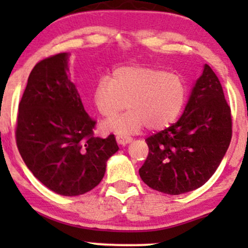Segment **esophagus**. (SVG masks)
Segmentation results:
<instances>
[{
	"mask_svg": "<svg viewBox=\"0 0 248 248\" xmlns=\"http://www.w3.org/2000/svg\"><path fill=\"white\" fill-rule=\"evenodd\" d=\"M132 141H133V138H130V136L116 135V142H118L119 144H121V146H124V144L130 143Z\"/></svg>",
	"mask_w": 248,
	"mask_h": 248,
	"instance_id": "1",
	"label": "esophagus"
}]
</instances>
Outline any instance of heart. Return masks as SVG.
Returning <instances> with one entry per match:
<instances>
[{"label": "heart", "mask_w": 248, "mask_h": 248, "mask_svg": "<svg viewBox=\"0 0 248 248\" xmlns=\"http://www.w3.org/2000/svg\"><path fill=\"white\" fill-rule=\"evenodd\" d=\"M186 85L176 73L147 66H121L112 78H99L93 88V102L106 119L126 107L128 112L105 122L102 129L119 134L138 133L144 126L158 130L172 124L183 109Z\"/></svg>", "instance_id": "heart-1"}]
</instances>
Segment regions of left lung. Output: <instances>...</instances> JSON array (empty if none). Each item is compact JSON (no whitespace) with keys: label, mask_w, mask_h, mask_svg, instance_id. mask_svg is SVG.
<instances>
[{"label":"left lung","mask_w":248,"mask_h":248,"mask_svg":"<svg viewBox=\"0 0 248 248\" xmlns=\"http://www.w3.org/2000/svg\"><path fill=\"white\" fill-rule=\"evenodd\" d=\"M231 138V108L218 77L205 64L179 120L146 139L149 153L140 177L168 195L198 189L217 170Z\"/></svg>","instance_id":"8db88e82"}]
</instances>
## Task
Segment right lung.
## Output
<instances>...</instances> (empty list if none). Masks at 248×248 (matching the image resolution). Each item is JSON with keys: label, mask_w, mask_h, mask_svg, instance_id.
Returning a JSON list of instances; mask_svg holds the SVG:
<instances>
[{"label": "right lung", "mask_w": 248, "mask_h": 248, "mask_svg": "<svg viewBox=\"0 0 248 248\" xmlns=\"http://www.w3.org/2000/svg\"><path fill=\"white\" fill-rule=\"evenodd\" d=\"M67 72V52L37 62L19 101L15 134L24 163L41 183L58 195L79 196L100 183L119 147L113 134L95 138L96 122Z\"/></svg>", "instance_id": "add662e5"}]
</instances>
